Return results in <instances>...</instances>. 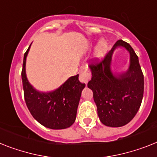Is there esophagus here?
I'll return each mask as SVG.
<instances>
[{
	"instance_id": "obj_1",
	"label": "esophagus",
	"mask_w": 157,
	"mask_h": 157,
	"mask_svg": "<svg viewBox=\"0 0 157 157\" xmlns=\"http://www.w3.org/2000/svg\"><path fill=\"white\" fill-rule=\"evenodd\" d=\"M91 77V72L89 69H85L82 70L80 73V76H79V80L82 83L87 84L88 81H89V79Z\"/></svg>"
}]
</instances>
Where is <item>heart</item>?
<instances>
[{
	"mask_svg": "<svg viewBox=\"0 0 157 157\" xmlns=\"http://www.w3.org/2000/svg\"><path fill=\"white\" fill-rule=\"evenodd\" d=\"M105 50V43H103V42H101V43H100V44L98 45V52H100V53H101V52H103Z\"/></svg>",
	"mask_w": 157,
	"mask_h": 157,
	"instance_id": "obj_1",
	"label": "heart"
}]
</instances>
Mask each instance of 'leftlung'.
I'll return each mask as SVG.
<instances>
[{"label":"left lung","mask_w":157,"mask_h":157,"mask_svg":"<svg viewBox=\"0 0 157 157\" xmlns=\"http://www.w3.org/2000/svg\"><path fill=\"white\" fill-rule=\"evenodd\" d=\"M118 46L130 53V66L124 74L111 73V56ZM92 79L88 87L93 90V99L101 123L109 127H121L133 119L139 110L144 94V75L137 55L128 43L118 40L103 60H92L89 64Z\"/></svg>","instance_id":"obj_1"}]
</instances>
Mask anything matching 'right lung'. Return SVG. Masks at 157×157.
Wrapping results in <instances>:
<instances>
[{
  "label": "right lung",
  "instance_id": "obj_1",
  "mask_svg": "<svg viewBox=\"0 0 157 157\" xmlns=\"http://www.w3.org/2000/svg\"><path fill=\"white\" fill-rule=\"evenodd\" d=\"M30 46L24 55L21 71L24 97L34 119L51 129H64L75 122L81 92L85 87L78 80L79 75L71 76L60 88L50 93H40L27 80L25 61Z\"/></svg>",
  "mask_w": 157,
  "mask_h": 157
}]
</instances>
